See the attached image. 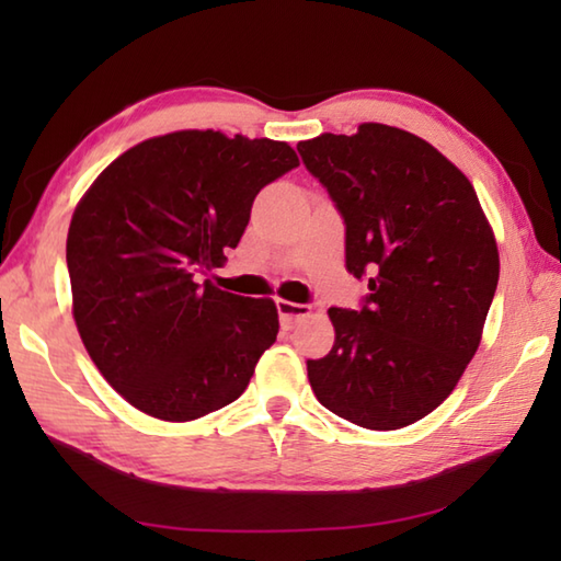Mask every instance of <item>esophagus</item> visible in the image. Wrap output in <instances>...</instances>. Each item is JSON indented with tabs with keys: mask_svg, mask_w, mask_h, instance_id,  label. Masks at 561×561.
<instances>
[{
	"mask_svg": "<svg viewBox=\"0 0 561 561\" xmlns=\"http://www.w3.org/2000/svg\"><path fill=\"white\" fill-rule=\"evenodd\" d=\"M277 314H279V319H282V324H284V327H291L294 321L309 314V307H307V304H297V301H284V299H277Z\"/></svg>",
	"mask_w": 561,
	"mask_h": 561,
	"instance_id": "esophagus-1",
	"label": "esophagus"
}]
</instances>
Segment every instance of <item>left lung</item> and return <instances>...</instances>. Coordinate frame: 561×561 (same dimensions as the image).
<instances>
[{
	"instance_id": "left-lung-1",
	"label": "left lung",
	"mask_w": 561,
	"mask_h": 561,
	"mask_svg": "<svg viewBox=\"0 0 561 561\" xmlns=\"http://www.w3.org/2000/svg\"><path fill=\"white\" fill-rule=\"evenodd\" d=\"M346 225L360 309L331 307L334 346L309 358L331 413L368 431L405 428L453 393L480 346L500 257L478 195L413 133L364 123L297 146Z\"/></svg>"
}]
</instances>
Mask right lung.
I'll list each match as a JSON object with an SVG mask.
<instances>
[{
  "mask_svg": "<svg viewBox=\"0 0 561 561\" xmlns=\"http://www.w3.org/2000/svg\"><path fill=\"white\" fill-rule=\"evenodd\" d=\"M297 165L279 140L178 130L126 150L83 195L66 240L73 319L138 411L183 423L244 393L277 307L201 277L240 244L260 190Z\"/></svg>",
  "mask_w": 561,
  "mask_h": 561,
  "instance_id": "right-lung-1",
  "label": "right lung"
}]
</instances>
